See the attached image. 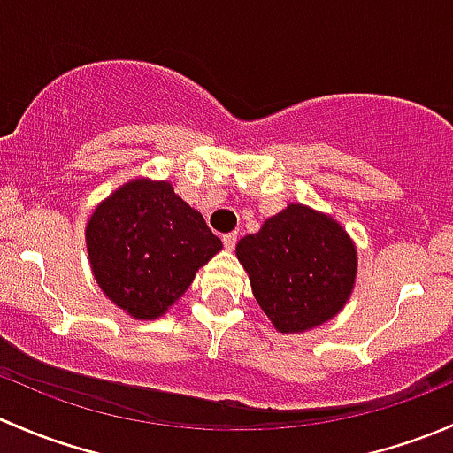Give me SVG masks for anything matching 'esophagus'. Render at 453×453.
Returning a JSON list of instances; mask_svg holds the SVG:
<instances>
[{
	"label": "esophagus",
	"mask_w": 453,
	"mask_h": 453,
	"mask_svg": "<svg viewBox=\"0 0 453 453\" xmlns=\"http://www.w3.org/2000/svg\"><path fill=\"white\" fill-rule=\"evenodd\" d=\"M236 241H239V234H236V232H227V234H223V245H226V250H234Z\"/></svg>",
	"instance_id": "esophagus-1"
}]
</instances>
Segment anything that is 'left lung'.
Returning a JSON list of instances; mask_svg holds the SVG:
<instances>
[{"mask_svg":"<svg viewBox=\"0 0 453 453\" xmlns=\"http://www.w3.org/2000/svg\"><path fill=\"white\" fill-rule=\"evenodd\" d=\"M256 303L280 333L335 318L357 276V250L333 217L289 203L236 245Z\"/></svg>","mask_w":453,"mask_h":453,"instance_id":"obj_1","label":"left lung"}]
</instances>
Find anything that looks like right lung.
<instances>
[{
    "mask_svg": "<svg viewBox=\"0 0 453 453\" xmlns=\"http://www.w3.org/2000/svg\"><path fill=\"white\" fill-rule=\"evenodd\" d=\"M85 239L103 294L135 319L166 313L223 248L168 181L150 180L129 181L98 203Z\"/></svg>",
    "mask_w": 453,
    "mask_h": 453,
    "instance_id": "right-lung-1",
    "label": "right lung"
}]
</instances>
